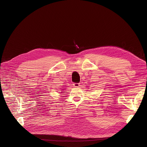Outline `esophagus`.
Segmentation results:
<instances>
[{"instance_id":"34e87169","label":"esophagus","mask_w":147,"mask_h":147,"mask_svg":"<svg viewBox=\"0 0 147 147\" xmlns=\"http://www.w3.org/2000/svg\"><path fill=\"white\" fill-rule=\"evenodd\" d=\"M73 85L75 86V87H78L80 86V83H74Z\"/></svg>"}]
</instances>
